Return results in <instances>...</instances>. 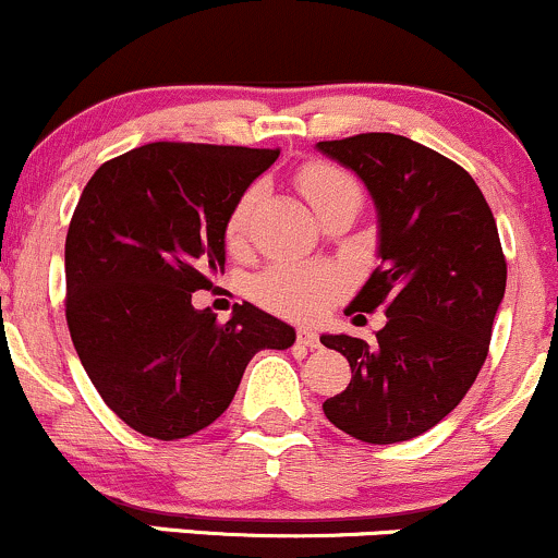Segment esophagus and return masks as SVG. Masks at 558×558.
Listing matches in <instances>:
<instances>
[{
	"label": "esophagus",
	"mask_w": 558,
	"mask_h": 558,
	"mask_svg": "<svg viewBox=\"0 0 558 558\" xmlns=\"http://www.w3.org/2000/svg\"><path fill=\"white\" fill-rule=\"evenodd\" d=\"M298 342H300V345L311 348V350L322 345V342H318V335H316V331H313L311 327H300V329H298Z\"/></svg>",
	"instance_id": "1"
}]
</instances>
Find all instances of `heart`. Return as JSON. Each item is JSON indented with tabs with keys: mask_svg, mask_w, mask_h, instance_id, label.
<instances>
[{
	"mask_svg": "<svg viewBox=\"0 0 558 558\" xmlns=\"http://www.w3.org/2000/svg\"><path fill=\"white\" fill-rule=\"evenodd\" d=\"M298 184L316 213L329 208L337 199L363 197L359 181L335 162H308L300 171ZM255 197H258V190H247L245 195L236 199L227 223L229 245H240L245 240L247 218L255 205ZM342 290H345V279L329 266H277L260 274L253 284V295L263 308L281 313L287 318L322 316L340 298Z\"/></svg>",
	"mask_w": 558,
	"mask_h": 558,
	"instance_id": "1",
	"label": "heart"
}]
</instances>
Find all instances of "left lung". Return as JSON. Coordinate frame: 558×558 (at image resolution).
<instances>
[{"instance_id":"obj_1","label":"left lung","mask_w":558,"mask_h":558,"mask_svg":"<svg viewBox=\"0 0 558 558\" xmlns=\"http://www.w3.org/2000/svg\"><path fill=\"white\" fill-rule=\"evenodd\" d=\"M366 184L379 218V260L348 313L385 308L377 342L324 335L353 379L324 400L337 429L374 446L422 435L446 418L487 359L506 258L480 186L459 162L398 134L318 142Z\"/></svg>"}]
</instances>
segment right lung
<instances>
[{
    "instance_id": "right-lung-1",
    "label": "right lung",
    "mask_w": 558,
    "mask_h": 558,
    "mask_svg": "<svg viewBox=\"0 0 558 558\" xmlns=\"http://www.w3.org/2000/svg\"><path fill=\"white\" fill-rule=\"evenodd\" d=\"M279 149L153 142L94 171L65 240L71 340L108 409L155 440L205 429L250 359L295 329L242 303L227 324L192 305L227 263L236 199Z\"/></svg>"
}]
</instances>
